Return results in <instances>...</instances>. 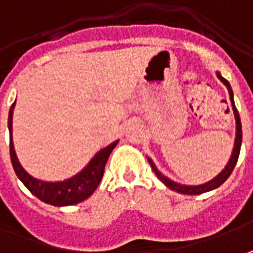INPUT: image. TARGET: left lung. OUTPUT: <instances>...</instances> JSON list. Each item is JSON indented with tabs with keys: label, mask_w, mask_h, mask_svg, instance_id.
Segmentation results:
<instances>
[{
	"label": "left lung",
	"mask_w": 253,
	"mask_h": 253,
	"mask_svg": "<svg viewBox=\"0 0 253 253\" xmlns=\"http://www.w3.org/2000/svg\"><path fill=\"white\" fill-rule=\"evenodd\" d=\"M216 76H217V79L220 80L221 83L227 87L228 94H230V101H231V106H233V112H234V118H235L234 148H233L231 156H230V159H228L227 165L224 166V169L221 170L220 173L214 177V178H212L211 181H208V183H204V184H199V185H185V184H180V183H176V181L170 180L169 177H166L165 174H162V173L158 170V168L155 166L154 161H152L151 158H148V162L151 163V168H152V170L155 171L156 177H158V178H159V180H161L166 187H169L170 190L180 192V194H185V195H199V194L212 191V190H214V188L220 187V185L227 180L228 177H230V174L233 173V170H234L235 168V163H237V161H238V156H240L241 142H242V128H241V119H240V115H238V111H237V108H235V104H234V94H233V90H231V85H230V83H228L224 77L221 76L220 72H216Z\"/></svg>",
	"instance_id": "left-lung-1"
}]
</instances>
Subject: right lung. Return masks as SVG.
<instances>
[{"instance_id":"add662e5","label":"right lung","mask_w":253,"mask_h":253,"mask_svg":"<svg viewBox=\"0 0 253 253\" xmlns=\"http://www.w3.org/2000/svg\"><path fill=\"white\" fill-rule=\"evenodd\" d=\"M13 108L15 102L12 104L8 115V128H9V154L13 170L19 177V180L25 184V187L36 195L37 198L54 206H69L76 205L84 199H87L92 192L97 190L98 184L101 183V178L104 176V169L106 161L111 155L113 148L119 141H115L105 147L101 151H98L91 159L88 165L82 171H79L70 178H66L63 181H42L36 177L30 176L26 171L22 165L18 161V156L13 147L12 140V118H13Z\"/></svg>"}]
</instances>
